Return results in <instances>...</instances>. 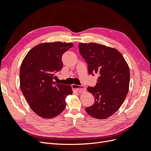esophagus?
<instances>
[{
  "label": "esophagus",
  "instance_id": "1",
  "mask_svg": "<svg viewBox=\"0 0 151 151\" xmlns=\"http://www.w3.org/2000/svg\"><path fill=\"white\" fill-rule=\"evenodd\" d=\"M72 88L76 91V92L79 93H83V92H84V91H86V88H84V87H82L81 86L76 85V84H72Z\"/></svg>",
  "mask_w": 151,
  "mask_h": 151
}]
</instances>
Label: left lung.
I'll use <instances>...</instances> for the list:
<instances>
[{
    "mask_svg": "<svg viewBox=\"0 0 151 151\" xmlns=\"http://www.w3.org/2000/svg\"><path fill=\"white\" fill-rule=\"evenodd\" d=\"M79 49L88 63L89 74L99 76L94 88H88L93 95L94 103L86 108V111L97 119H105L120 108L129 92V65L115 48L96 43H81Z\"/></svg>",
    "mask_w": 151,
    "mask_h": 151,
    "instance_id": "left-lung-1",
    "label": "left lung"
}]
</instances>
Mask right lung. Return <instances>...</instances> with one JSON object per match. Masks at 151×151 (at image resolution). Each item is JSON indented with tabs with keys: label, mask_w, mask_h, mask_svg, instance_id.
<instances>
[{
	"label": "right lung",
	"mask_w": 151,
	"mask_h": 151,
	"mask_svg": "<svg viewBox=\"0 0 151 151\" xmlns=\"http://www.w3.org/2000/svg\"><path fill=\"white\" fill-rule=\"evenodd\" d=\"M74 46L72 43H43L31 48L22 62L20 87L29 107L36 115L50 119L66 106L65 98L72 94L71 86L57 84L56 72L63 67L62 56Z\"/></svg>",
	"instance_id": "1"
}]
</instances>
